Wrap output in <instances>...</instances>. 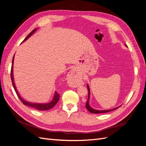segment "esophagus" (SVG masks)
Listing matches in <instances>:
<instances>
[{
	"label": "esophagus",
	"instance_id": "obj_1",
	"mask_svg": "<svg viewBox=\"0 0 146 146\" xmlns=\"http://www.w3.org/2000/svg\"><path fill=\"white\" fill-rule=\"evenodd\" d=\"M67 79L68 80V83L72 86H76L78 85V83L80 81V76H78L76 70L75 69L71 70L69 72Z\"/></svg>",
	"mask_w": 146,
	"mask_h": 146
}]
</instances>
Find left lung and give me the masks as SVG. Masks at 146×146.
Masks as SVG:
<instances>
[{
    "instance_id": "8db88e82",
    "label": "left lung",
    "mask_w": 146,
    "mask_h": 146,
    "mask_svg": "<svg viewBox=\"0 0 146 146\" xmlns=\"http://www.w3.org/2000/svg\"><path fill=\"white\" fill-rule=\"evenodd\" d=\"M87 88H88V100H87L86 104V108L90 113H95V114L105 113L111 111H113V110H116V109L117 108H115L110 110H102H102H96L91 108L89 105V99H90V88H89V86H88V85H87Z\"/></svg>"
}]
</instances>
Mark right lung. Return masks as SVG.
<instances>
[{"mask_svg":"<svg viewBox=\"0 0 146 146\" xmlns=\"http://www.w3.org/2000/svg\"><path fill=\"white\" fill-rule=\"evenodd\" d=\"M35 31H36V29H34L32 32H30V33H29V35H28V36L26 37L25 38V39L24 40L25 41L27 40V39H28V38H29L30 36V35H32ZM13 59H14V56H13V60H12V66H11V82H12V84H13V87H14V89L16 92L17 94V96H18L19 99L21 100L22 102H23L25 105H27V106H30V107H32V108H36L38 110H49L52 108H53L54 107V106L57 104V102H58V100H59V99H60V94L57 93V92H55V96H54V99H53V100L51 102L48 103V104H33V103H30V102H28L27 101H25L23 99H22L20 96L19 95L18 92H17V90L16 88L15 87V83H14V80H13Z\"/></svg>","mask_w":146,"mask_h":146,"instance_id":"obj_1","label":"right lung"}]
</instances>
